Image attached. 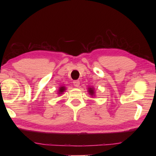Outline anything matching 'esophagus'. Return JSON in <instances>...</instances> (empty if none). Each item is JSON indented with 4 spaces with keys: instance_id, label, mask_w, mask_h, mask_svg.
Listing matches in <instances>:
<instances>
[{
    "instance_id": "esophagus-1",
    "label": "esophagus",
    "mask_w": 156,
    "mask_h": 156,
    "mask_svg": "<svg viewBox=\"0 0 156 156\" xmlns=\"http://www.w3.org/2000/svg\"><path fill=\"white\" fill-rule=\"evenodd\" d=\"M73 84H74V86L76 87H78L80 86V81L79 80H74L73 82Z\"/></svg>"
}]
</instances>
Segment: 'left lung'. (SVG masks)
I'll return each instance as SVG.
<instances>
[{
    "instance_id": "8db88e82",
    "label": "left lung",
    "mask_w": 156,
    "mask_h": 156,
    "mask_svg": "<svg viewBox=\"0 0 156 156\" xmlns=\"http://www.w3.org/2000/svg\"><path fill=\"white\" fill-rule=\"evenodd\" d=\"M88 92L91 96H94V89L93 88H88Z\"/></svg>"
}]
</instances>
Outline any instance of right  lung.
Wrapping results in <instances>:
<instances>
[{"label": "right lung", "instance_id": "1", "mask_svg": "<svg viewBox=\"0 0 156 156\" xmlns=\"http://www.w3.org/2000/svg\"><path fill=\"white\" fill-rule=\"evenodd\" d=\"M66 90V87H60L59 88V91H58V94H62L63 92Z\"/></svg>", "mask_w": 156, "mask_h": 156}]
</instances>
